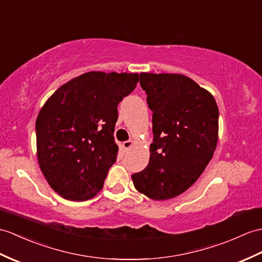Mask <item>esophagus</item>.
Segmentation results:
<instances>
[{
	"instance_id": "34e87169",
	"label": "esophagus",
	"mask_w": 262,
	"mask_h": 262,
	"mask_svg": "<svg viewBox=\"0 0 262 262\" xmlns=\"http://www.w3.org/2000/svg\"><path fill=\"white\" fill-rule=\"evenodd\" d=\"M133 145H134V143L132 141H126L123 143V147L125 150H127V149H129Z\"/></svg>"
}]
</instances>
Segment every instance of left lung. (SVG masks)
I'll list each match as a JSON object with an SVG mask.
<instances>
[{
  "mask_svg": "<svg viewBox=\"0 0 262 262\" xmlns=\"http://www.w3.org/2000/svg\"><path fill=\"white\" fill-rule=\"evenodd\" d=\"M153 112L149 162L132 175L138 192L153 200L180 195L195 182L216 147L219 108L208 90L176 74L139 75Z\"/></svg>",
  "mask_w": 262,
  "mask_h": 262,
  "instance_id": "1",
  "label": "left lung"
}]
</instances>
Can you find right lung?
<instances>
[{
    "mask_svg": "<svg viewBox=\"0 0 262 262\" xmlns=\"http://www.w3.org/2000/svg\"><path fill=\"white\" fill-rule=\"evenodd\" d=\"M138 80L137 74L90 71L62 84L42 107L35 121L39 165L63 199L86 201L102 188L118 154L117 106Z\"/></svg>",
    "mask_w": 262,
    "mask_h": 262,
    "instance_id": "1",
    "label": "right lung"
}]
</instances>
